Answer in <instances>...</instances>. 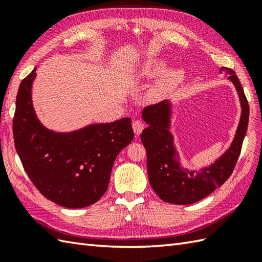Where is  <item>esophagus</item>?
<instances>
[{"label":"esophagus","instance_id":"1","mask_svg":"<svg viewBox=\"0 0 262 262\" xmlns=\"http://www.w3.org/2000/svg\"><path fill=\"white\" fill-rule=\"evenodd\" d=\"M133 129L136 135H141V133L144 129V124L141 120H134L133 121Z\"/></svg>","mask_w":262,"mask_h":262}]
</instances>
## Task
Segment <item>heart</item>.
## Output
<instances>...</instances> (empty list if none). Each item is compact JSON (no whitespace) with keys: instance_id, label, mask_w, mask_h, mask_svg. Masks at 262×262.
I'll list each match as a JSON object with an SVG mask.
<instances>
[{"instance_id":"obj_1","label":"heart","mask_w":262,"mask_h":262,"mask_svg":"<svg viewBox=\"0 0 262 262\" xmlns=\"http://www.w3.org/2000/svg\"><path fill=\"white\" fill-rule=\"evenodd\" d=\"M170 60L164 57H147L136 66L133 75L136 80H153L162 75L147 94L149 101H160L179 88L186 79V71L181 66L170 68Z\"/></svg>"}]
</instances>
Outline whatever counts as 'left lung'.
Segmentation results:
<instances>
[{"mask_svg":"<svg viewBox=\"0 0 262 262\" xmlns=\"http://www.w3.org/2000/svg\"><path fill=\"white\" fill-rule=\"evenodd\" d=\"M220 72L235 86L241 116L230 147L211 164L203 166L200 170H191L182 165L171 132L173 113L171 100L149 105L143 110L142 118L148 125L141 135L147 153L148 180L155 193L165 203H197L223 185L234 170L248 128L249 104L235 72L227 68H222Z\"/></svg>","mask_w":262,"mask_h":262,"instance_id":"left-lung-1","label":"left lung"}]
</instances>
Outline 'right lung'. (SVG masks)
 I'll list each match as a JSON object with an SVG mask.
<instances>
[{"label":"right lung","instance_id":"right-lung-1","mask_svg":"<svg viewBox=\"0 0 262 262\" xmlns=\"http://www.w3.org/2000/svg\"><path fill=\"white\" fill-rule=\"evenodd\" d=\"M36 75L35 68L16 94L15 149L42 196L66 208L88 207L107 191L117 155L134 138L132 119L90 124L72 132L48 129L33 108Z\"/></svg>","mask_w":262,"mask_h":262}]
</instances>
